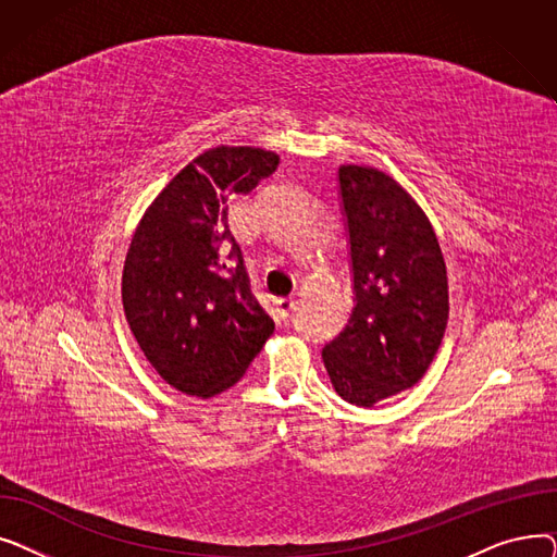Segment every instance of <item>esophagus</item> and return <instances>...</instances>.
<instances>
[{
    "instance_id": "obj_1",
    "label": "esophagus",
    "mask_w": 557,
    "mask_h": 557,
    "mask_svg": "<svg viewBox=\"0 0 557 557\" xmlns=\"http://www.w3.org/2000/svg\"><path fill=\"white\" fill-rule=\"evenodd\" d=\"M277 313H280V318H288L290 313L296 311V305H298V300L296 298H277Z\"/></svg>"
}]
</instances>
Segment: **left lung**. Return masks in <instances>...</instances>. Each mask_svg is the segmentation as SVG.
<instances>
[{"instance_id":"1","label":"left lung","mask_w":557,"mask_h":557,"mask_svg":"<svg viewBox=\"0 0 557 557\" xmlns=\"http://www.w3.org/2000/svg\"><path fill=\"white\" fill-rule=\"evenodd\" d=\"M355 309L325 345L334 391L349 404L374 406L413 388L443 343L449 318L445 257L431 221L388 173L338 169Z\"/></svg>"}]
</instances>
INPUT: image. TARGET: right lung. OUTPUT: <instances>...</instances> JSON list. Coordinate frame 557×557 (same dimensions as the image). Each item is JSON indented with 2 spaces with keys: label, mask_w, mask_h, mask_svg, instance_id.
<instances>
[{
  "label": "right lung",
  "mask_w": 557,
  "mask_h": 557,
  "mask_svg": "<svg viewBox=\"0 0 557 557\" xmlns=\"http://www.w3.org/2000/svg\"><path fill=\"white\" fill-rule=\"evenodd\" d=\"M280 156L214 146L173 175L139 219L122 273L135 341L169 386L214 397L244 376L275 330L252 296L227 198L250 194Z\"/></svg>",
  "instance_id": "right-lung-1"
}]
</instances>
